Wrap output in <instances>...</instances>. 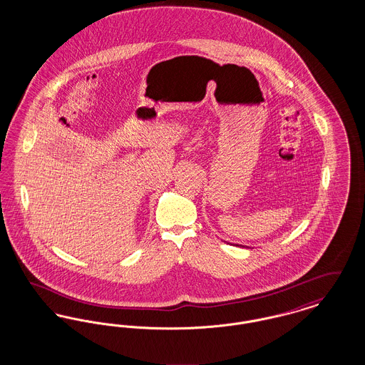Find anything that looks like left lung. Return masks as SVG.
<instances>
[{
    "mask_svg": "<svg viewBox=\"0 0 365 365\" xmlns=\"http://www.w3.org/2000/svg\"><path fill=\"white\" fill-rule=\"evenodd\" d=\"M237 246H242V245H237ZM242 247H247V246H242Z\"/></svg>",
    "mask_w": 365,
    "mask_h": 365,
    "instance_id": "obj_1",
    "label": "left lung"
}]
</instances>
